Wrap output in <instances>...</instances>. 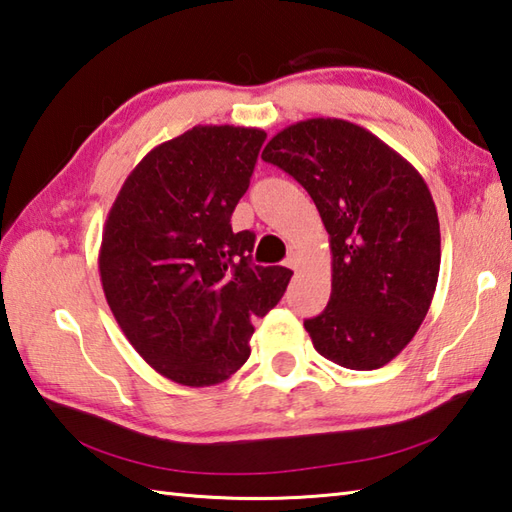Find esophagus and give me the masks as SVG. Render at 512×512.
Returning <instances> with one entry per match:
<instances>
[{"label": "esophagus", "mask_w": 512, "mask_h": 512, "mask_svg": "<svg viewBox=\"0 0 512 512\" xmlns=\"http://www.w3.org/2000/svg\"><path fill=\"white\" fill-rule=\"evenodd\" d=\"M286 266H288V268H293V270H297V268H299V257H297V255H290V257L286 259Z\"/></svg>", "instance_id": "obj_1"}]
</instances>
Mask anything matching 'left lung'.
<instances>
[{
	"label": "left lung",
	"instance_id": "obj_1",
	"mask_svg": "<svg viewBox=\"0 0 512 512\" xmlns=\"http://www.w3.org/2000/svg\"><path fill=\"white\" fill-rule=\"evenodd\" d=\"M262 159L308 190L330 237V302L304 322L315 350L350 370L382 368L422 326L439 277L422 175L366 128L330 117L279 130Z\"/></svg>",
	"mask_w": 512,
	"mask_h": 512
}]
</instances>
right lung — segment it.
I'll return each instance as SVG.
<instances>
[{
  "instance_id": "right-lung-1",
  "label": "right lung",
  "mask_w": 512,
  "mask_h": 512,
  "mask_svg": "<svg viewBox=\"0 0 512 512\" xmlns=\"http://www.w3.org/2000/svg\"><path fill=\"white\" fill-rule=\"evenodd\" d=\"M264 139L259 128H190L133 168L106 217V302L146 364L177 384L237 373L253 317L277 306L293 275L250 264L255 233L230 226Z\"/></svg>"
}]
</instances>
